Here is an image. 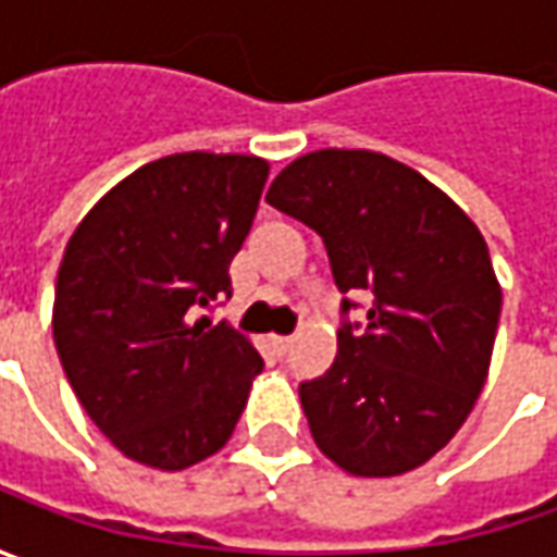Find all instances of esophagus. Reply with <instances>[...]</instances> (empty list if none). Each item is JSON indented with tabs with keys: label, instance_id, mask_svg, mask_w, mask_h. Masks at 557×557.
<instances>
[{
	"label": "esophagus",
	"instance_id": "esophagus-1",
	"mask_svg": "<svg viewBox=\"0 0 557 557\" xmlns=\"http://www.w3.org/2000/svg\"><path fill=\"white\" fill-rule=\"evenodd\" d=\"M269 344H272V350H275V354L285 356L290 350V344H294V341H290L288 334H272V337H269Z\"/></svg>",
	"mask_w": 557,
	"mask_h": 557
}]
</instances>
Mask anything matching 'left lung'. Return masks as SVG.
Listing matches in <instances>:
<instances>
[{"label":"left lung","mask_w":557,"mask_h":557,"mask_svg":"<svg viewBox=\"0 0 557 557\" xmlns=\"http://www.w3.org/2000/svg\"><path fill=\"white\" fill-rule=\"evenodd\" d=\"M267 201L322 235L337 288L372 297L369 325H344L332 369L300 384L315 446L354 478L416 471L456 437L490 372L503 288L481 228L418 170L366 148L290 161Z\"/></svg>","instance_id":"obj_1"}]
</instances>
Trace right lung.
I'll return each instance as SVG.
<instances>
[{
  "label": "right lung",
  "mask_w": 557,
  "mask_h": 557,
  "mask_svg": "<svg viewBox=\"0 0 557 557\" xmlns=\"http://www.w3.org/2000/svg\"><path fill=\"white\" fill-rule=\"evenodd\" d=\"M269 161L185 151L120 180L76 225L52 334L86 416L126 459L185 471L220 453L263 359L210 325L257 216Z\"/></svg>",
  "instance_id": "right-lung-1"
}]
</instances>
